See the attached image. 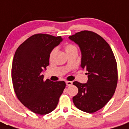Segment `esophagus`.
I'll list each match as a JSON object with an SVG mask.
<instances>
[{
    "label": "esophagus",
    "mask_w": 129,
    "mask_h": 129,
    "mask_svg": "<svg viewBox=\"0 0 129 129\" xmlns=\"http://www.w3.org/2000/svg\"><path fill=\"white\" fill-rule=\"evenodd\" d=\"M66 84H67V86H70V85H72V81H66Z\"/></svg>",
    "instance_id": "obj_1"
}]
</instances>
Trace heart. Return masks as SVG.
Here are the masks:
<instances>
[{"label":"heart","instance_id":"obj_1","mask_svg":"<svg viewBox=\"0 0 129 129\" xmlns=\"http://www.w3.org/2000/svg\"><path fill=\"white\" fill-rule=\"evenodd\" d=\"M64 49H65L66 52L67 53V54L70 52H73V51L74 50H77V48L74 46V45H73L72 44H67L64 46ZM57 53V48H53L52 51H51L50 53V59L52 60V59H53V57H55V54Z\"/></svg>","mask_w":129,"mask_h":129}]
</instances>
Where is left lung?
<instances>
[{"instance_id":"left-lung-1","label":"left lung","mask_w":129,"mask_h":129,"mask_svg":"<svg viewBox=\"0 0 129 129\" xmlns=\"http://www.w3.org/2000/svg\"><path fill=\"white\" fill-rule=\"evenodd\" d=\"M81 52L83 69L88 75L86 83L74 81L78 93L73 97L77 109L94 113L102 109L112 98L118 83V67L109 44L98 34L84 30L69 37Z\"/></svg>"}]
</instances>
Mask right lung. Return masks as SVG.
Segmentation results:
<instances>
[{
  "instance_id": "add662e5",
  "label": "right lung",
  "mask_w": 129,
  "mask_h": 129,
  "mask_svg": "<svg viewBox=\"0 0 129 129\" xmlns=\"http://www.w3.org/2000/svg\"><path fill=\"white\" fill-rule=\"evenodd\" d=\"M62 41L61 36L37 34L17 49L11 67V79L19 101L35 114L53 111L66 86L65 82L44 81L43 70L49 65L51 51Z\"/></svg>"
}]
</instances>
